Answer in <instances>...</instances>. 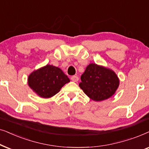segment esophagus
Returning <instances> with one entry per match:
<instances>
[{
    "instance_id": "obj_1",
    "label": "esophagus",
    "mask_w": 149,
    "mask_h": 149,
    "mask_svg": "<svg viewBox=\"0 0 149 149\" xmlns=\"http://www.w3.org/2000/svg\"><path fill=\"white\" fill-rule=\"evenodd\" d=\"M71 80H72L73 82H78V80H79V78H78V77L77 76H73L71 78Z\"/></svg>"
}]
</instances>
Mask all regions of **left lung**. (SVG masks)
<instances>
[{"label": "left lung", "mask_w": 149, "mask_h": 149, "mask_svg": "<svg viewBox=\"0 0 149 149\" xmlns=\"http://www.w3.org/2000/svg\"><path fill=\"white\" fill-rule=\"evenodd\" d=\"M119 85V80L114 71L91 63L81 76L79 86L91 100L100 102L114 94Z\"/></svg>", "instance_id": "8db88e82"}]
</instances>
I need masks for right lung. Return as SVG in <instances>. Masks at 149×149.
<instances>
[{"label":"right lung","mask_w":149,"mask_h":149,"mask_svg":"<svg viewBox=\"0 0 149 149\" xmlns=\"http://www.w3.org/2000/svg\"><path fill=\"white\" fill-rule=\"evenodd\" d=\"M69 82L70 80L60 68L49 65L33 71L28 78L29 86L43 98L54 96Z\"/></svg>","instance_id":"right-lung-1"}]
</instances>
